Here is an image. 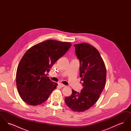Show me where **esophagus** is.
<instances>
[{
  "instance_id": "obj_1",
  "label": "esophagus",
  "mask_w": 131,
  "mask_h": 131,
  "mask_svg": "<svg viewBox=\"0 0 131 131\" xmlns=\"http://www.w3.org/2000/svg\"><path fill=\"white\" fill-rule=\"evenodd\" d=\"M58 85H59V86L60 87H64L65 86V85H64V84H63L62 83H58Z\"/></svg>"
}]
</instances>
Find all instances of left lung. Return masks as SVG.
Instances as JSON below:
<instances>
[{"label": "left lung", "instance_id": "8db88e82", "mask_svg": "<svg viewBox=\"0 0 131 131\" xmlns=\"http://www.w3.org/2000/svg\"><path fill=\"white\" fill-rule=\"evenodd\" d=\"M75 54L80 62V77L83 88L81 93L72 90L66 97V105L73 112L87 111L97 102L106 84V70L99 52L90 44H75Z\"/></svg>", "mask_w": 131, "mask_h": 131}]
</instances>
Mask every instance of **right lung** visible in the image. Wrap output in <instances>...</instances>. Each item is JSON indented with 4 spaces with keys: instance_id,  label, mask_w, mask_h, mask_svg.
Instances as JSON below:
<instances>
[{
    "instance_id": "right-lung-1",
    "label": "right lung",
    "mask_w": 131,
    "mask_h": 131,
    "mask_svg": "<svg viewBox=\"0 0 131 131\" xmlns=\"http://www.w3.org/2000/svg\"><path fill=\"white\" fill-rule=\"evenodd\" d=\"M70 42L48 40L27 50L19 63L16 84L20 97L26 104L35 106L48 99L57 83L50 81L45 72L71 47Z\"/></svg>"
}]
</instances>
